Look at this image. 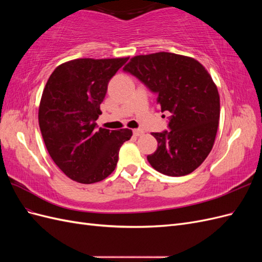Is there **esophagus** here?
<instances>
[{
  "mask_svg": "<svg viewBox=\"0 0 262 262\" xmlns=\"http://www.w3.org/2000/svg\"><path fill=\"white\" fill-rule=\"evenodd\" d=\"M143 133H144V131L141 130V129H134L133 130V136L134 137H141Z\"/></svg>",
  "mask_w": 262,
  "mask_h": 262,
  "instance_id": "34e87169",
  "label": "esophagus"
}]
</instances>
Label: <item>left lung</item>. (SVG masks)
<instances>
[{
  "instance_id": "8db88e82",
  "label": "left lung",
  "mask_w": 262,
  "mask_h": 262,
  "mask_svg": "<svg viewBox=\"0 0 262 262\" xmlns=\"http://www.w3.org/2000/svg\"><path fill=\"white\" fill-rule=\"evenodd\" d=\"M156 94L161 112L170 113L168 130L153 132L157 149L147 156L164 175L192 172L211 152L217 132L220 96L201 63L169 52L138 55L123 68Z\"/></svg>"
}]
</instances>
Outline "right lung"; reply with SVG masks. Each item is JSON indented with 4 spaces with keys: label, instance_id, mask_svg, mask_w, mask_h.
Masks as SVG:
<instances>
[{
    "label": "right lung",
    "instance_id": "obj_1",
    "mask_svg": "<svg viewBox=\"0 0 262 262\" xmlns=\"http://www.w3.org/2000/svg\"><path fill=\"white\" fill-rule=\"evenodd\" d=\"M129 58L76 59L50 75L39 106V126L55 165L80 184L108 177L132 131L97 129L108 83Z\"/></svg>",
    "mask_w": 262,
    "mask_h": 262
}]
</instances>
